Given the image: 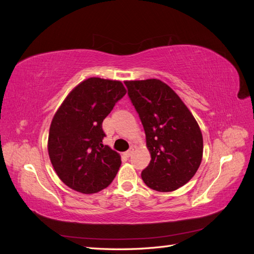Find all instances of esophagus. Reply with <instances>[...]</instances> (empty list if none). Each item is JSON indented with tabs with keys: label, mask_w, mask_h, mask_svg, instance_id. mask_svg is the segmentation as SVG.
<instances>
[{
	"label": "esophagus",
	"mask_w": 254,
	"mask_h": 254,
	"mask_svg": "<svg viewBox=\"0 0 254 254\" xmlns=\"http://www.w3.org/2000/svg\"><path fill=\"white\" fill-rule=\"evenodd\" d=\"M132 152H133V149L131 148V149H129V150H127L125 153H124V155L127 157V158H129L130 156H131L132 155Z\"/></svg>",
	"instance_id": "obj_1"
}]
</instances>
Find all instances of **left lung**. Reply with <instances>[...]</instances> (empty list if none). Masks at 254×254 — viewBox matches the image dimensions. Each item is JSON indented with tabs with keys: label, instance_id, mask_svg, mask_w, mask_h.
<instances>
[{
	"label": "left lung",
	"instance_id": "1",
	"mask_svg": "<svg viewBox=\"0 0 254 254\" xmlns=\"http://www.w3.org/2000/svg\"><path fill=\"white\" fill-rule=\"evenodd\" d=\"M144 127L150 163L142 172L148 188L173 191L200 166L203 139L193 114L176 92L156 78L125 81Z\"/></svg>",
	"mask_w": 254,
	"mask_h": 254
}]
</instances>
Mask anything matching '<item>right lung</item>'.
<instances>
[{
  "label": "right lung",
  "instance_id": "right-lung-1",
  "mask_svg": "<svg viewBox=\"0 0 254 254\" xmlns=\"http://www.w3.org/2000/svg\"><path fill=\"white\" fill-rule=\"evenodd\" d=\"M126 92L119 80L91 77L68 93L54 115L49 156L59 179L70 189L97 193L117 176L121 156L103 144L102 125Z\"/></svg>",
  "mask_w": 254,
  "mask_h": 254
}]
</instances>
